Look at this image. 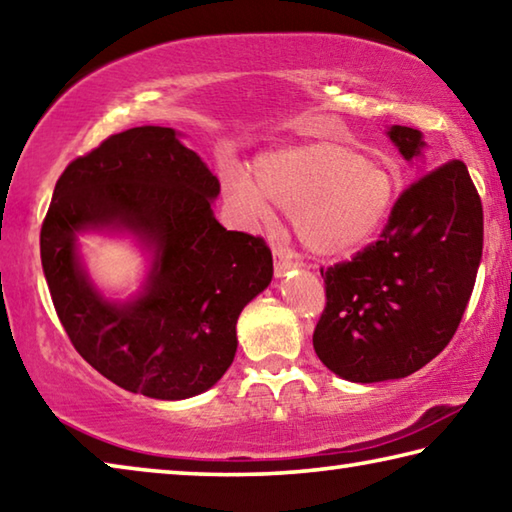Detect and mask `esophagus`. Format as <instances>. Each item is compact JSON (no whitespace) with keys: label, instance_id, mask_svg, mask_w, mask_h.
I'll use <instances>...</instances> for the list:
<instances>
[{"label":"esophagus","instance_id":"obj_1","mask_svg":"<svg viewBox=\"0 0 512 512\" xmlns=\"http://www.w3.org/2000/svg\"><path fill=\"white\" fill-rule=\"evenodd\" d=\"M273 259H275V275L277 277H284L289 271H293V268H296V262H293L287 250H282V248H277V246L273 248Z\"/></svg>","mask_w":512,"mask_h":512}]
</instances>
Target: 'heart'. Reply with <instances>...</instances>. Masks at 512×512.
I'll return each instance as SVG.
<instances>
[{"label":"heart","instance_id":"b5f03b06","mask_svg":"<svg viewBox=\"0 0 512 512\" xmlns=\"http://www.w3.org/2000/svg\"><path fill=\"white\" fill-rule=\"evenodd\" d=\"M397 173L339 142L280 146L255 162V183L232 178L228 198L250 221H271L273 205L291 212L293 235L311 255L361 253L395 205Z\"/></svg>","mask_w":512,"mask_h":512}]
</instances>
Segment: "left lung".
Instances as JSON below:
<instances>
[{
  "label": "left lung",
  "instance_id": "left-lung-1",
  "mask_svg": "<svg viewBox=\"0 0 512 512\" xmlns=\"http://www.w3.org/2000/svg\"><path fill=\"white\" fill-rule=\"evenodd\" d=\"M404 160L422 158V133L391 126ZM483 253V207L461 160L420 176L397 198L375 244L320 271L327 305L314 350L348 381L402 379L438 357L470 302Z\"/></svg>",
  "mask_w": 512,
  "mask_h": 512
}]
</instances>
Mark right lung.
Returning a JSON list of instances; mask_svg holds the SVG:
<instances>
[{
	"instance_id": "obj_1",
	"label": "right lung",
	"mask_w": 512,
	"mask_h": 512,
	"mask_svg": "<svg viewBox=\"0 0 512 512\" xmlns=\"http://www.w3.org/2000/svg\"><path fill=\"white\" fill-rule=\"evenodd\" d=\"M221 185L173 128L110 135L67 164L40 230L51 300L76 352L112 384L155 400L205 393L237 352V318L273 277L262 237L225 230ZM131 231L152 253L143 291L126 303L93 287L81 231Z\"/></svg>"
}]
</instances>
